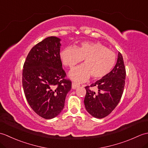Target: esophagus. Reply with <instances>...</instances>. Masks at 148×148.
<instances>
[{
    "mask_svg": "<svg viewBox=\"0 0 148 148\" xmlns=\"http://www.w3.org/2000/svg\"><path fill=\"white\" fill-rule=\"evenodd\" d=\"M79 86V84L76 82H72V89H76L77 87Z\"/></svg>",
    "mask_w": 148,
    "mask_h": 148,
    "instance_id": "34e87169",
    "label": "esophagus"
}]
</instances>
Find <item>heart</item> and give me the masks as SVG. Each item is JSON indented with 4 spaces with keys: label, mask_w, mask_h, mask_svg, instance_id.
Returning <instances> with one entry per match:
<instances>
[{
    "label": "heart",
    "mask_w": 148,
    "mask_h": 148,
    "mask_svg": "<svg viewBox=\"0 0 148 148\" xmlns=\"http://www.w3.org/2000/svg\"><path fill=\"white\" fill-rule=\"evenodd\" d=\"M60 57L64 65L70 69L84 59V65L70 72L71 77L77 81H86L90 76L95 79L105 77L116 61L114 52L100 42H83L76 48L66 47L61 51Z\"/></svg>",
    "instance_id": "1"
}]
</instances>
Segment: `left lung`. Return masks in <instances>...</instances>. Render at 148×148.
<instances>
[{"instance_id":"obj_1","label":"left lung","mask_w":148,"mask_h":148,"mask_svg":"<svg viewBox=\"0 0 148 148\" xmlns=\"http://www.w3.org/2000/svg\"><path fill=\"white\" fill-rule=\"evenodd\" d=\"M126 69L121 53H118L117 63L107 76L95 83L86 86L84 103L86 111L97 118L109 115L121 100L123 93ZM92 87H96L94 91Z\"/></svg>"}]
</instances>
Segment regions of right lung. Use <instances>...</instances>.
I'll return each instance as SVG.
<instances>
[{
	"mask_svg": "<svg viewBox=\"0 0 148 148\" xmlns=\"http://www.w3.org/2000/svg\"><path fill=\"white\" fill-rule=\"evenodd\" d=\"M48 37L31 49L23 64L22 85L27 100L36 114L45 119L56 117L64 108L71 81L62 68L61 44Z\"/></svg>",
	"mask_w": 148,
	"mask_h": 148,
	"instance_id": "right-lung-1",
	"label": "right lung"
}]
</instances>
